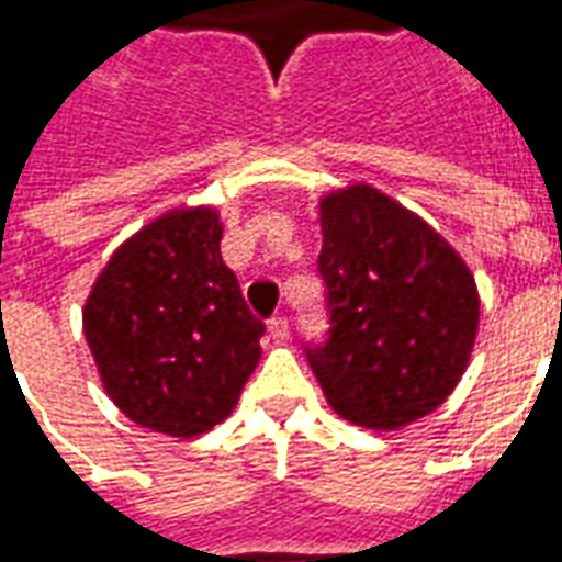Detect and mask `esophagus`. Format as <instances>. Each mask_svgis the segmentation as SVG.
Instances as JSON below:
<instances>
[{"instance_id": "1", "label": "esophagus", "mask_w": 562, "mask_h": 562, "mask_svg": "<svg viewBox=\"0 0 562 562\" xmlns=\"http://www.w3.org/2000/svg\"><path fill=\"white\" fill-rule=\"evenodd\" d=\"M268 330L273 340H285V337H289V318L282 316V313H277V316L268 322Z\"/></svg>"}]
</instances>
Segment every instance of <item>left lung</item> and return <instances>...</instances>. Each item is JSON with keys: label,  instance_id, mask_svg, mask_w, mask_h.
<instances>
[{"label": "left lung", "instance_id": "8db88e82", "mask_svg": "<svg viewBox=\"0 0 562 562\" xmlns=\"http://www.w3.org/2000/svg\"><path fill=\"white\" fill-rule=\"evenodd\" d=\"M328 340L306 361L330 409L370 430L434 413L470 364L479 292L446 237L367 183L318 201Z\"/></svg>", "mask_w": 562, "mask_h": 562}]
</instances>
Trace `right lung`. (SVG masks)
<instances>
[{
    "label": "right lung",
    "mask_w": 562,
    "mask_h": 562,
    "mask_svg": "<svg viewBox=\"0 0 562 562\" xmlns=\"http://www.w3.org/2000/svg\"><path fill=\"white\" fill-rule=\"evenodd\" d=\"M220 240L216 210H168L116 249L83 306L108 397L156 434H207L261 358L265 322L249 313Z\"/></svg>",
    "instance_id": "obj_1"
}]
</instances>
